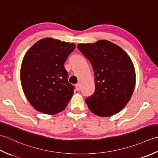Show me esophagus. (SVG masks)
<instances>
[{"label": "esophagus", "instance_id": "obj_1", "mask_svg": "<svg viewBox=\"0 0 158 158\" xmlns=\"http://www.w3.org/2000/svg\"><path fill=\"white\" fill-rule=\"evenodd\" d=\"M76 90L78 91H79L80 90V84H77V85H76Z\"/></svg>", "mask_w": 158, "mask_h": 158}]
</instances>
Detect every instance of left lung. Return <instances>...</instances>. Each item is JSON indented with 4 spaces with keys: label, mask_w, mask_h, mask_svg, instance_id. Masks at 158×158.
I'll list each match as a JSON object with an SVG mask.
<instances>
[{
    "label": "left lung",
    "mask_w": 158,
    "mask_h": 158,
    "mask_svg": "<svg viewBox=\"0 0 158 158\" xmlns=\"http://www.w3.org/2000/svg\"><path fill=\"white\" fill-rule=\"evenodd\" d=\"M77 47L91 63L94 72L95 92L86 98L89 109L100 117L118 113L130 101L136 84L130 56L108 40L80 44Z\"/></svg>",
    "instance_id": "8db88e82"
}]
</instances>
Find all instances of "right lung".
<instances>
[{"label":"right lung","instance_id":"right-lung-1","mask_svg":"<svg viewBox=\"0 0 158 158\" xmlns=\"http://www.w3.org/2000/svg\"><path fill=\"white\" fill-rule=\"evenodd\" d=\"M75 48L73 43L44 38L26 53L20 69L21 84L35 110L53 114L66 108L75 87L68 82L63 65Z\"/></svg>","mask_w":158,"mask_h":158}]
</instances>
